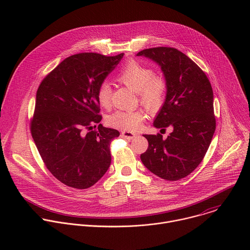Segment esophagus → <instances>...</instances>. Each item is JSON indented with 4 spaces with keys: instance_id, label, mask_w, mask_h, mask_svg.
<instances>
[{
    "instance_id": "obj_1",
    "label": "esophagus",
    "mask_w": 250,
    "mask_h": 250,
    "mask_svg": "<svg viewBox=\"0 0 250 250\" xmlns=\"http://www.w3.org/2000/svg\"><path fill=\"white\" fill-rule=\"evenodd\" d=\"M122 136H123V137H125V138H126V139H132V138H134V137L136 136V134H135V133H133V132H130V131H126V130H125V131H123V132H122Z\"/></svg>"
}]
</instances>
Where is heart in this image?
Segmentation results:
<instances>
[{
	"label": "heart",
	"mask_w": 250,
	"mask_h": 250,
	"mask_svg": "<svg viewBox=\"0 0 250 250\" xmlns=\"http://www.w3.org/2000/svg\"><path fill=\"white\" fill-rule=\"evenodd\" d=\"M117 80L136 92L140 103L149 111L158 110L167 91V83L162 76L137 61L128 62L117 75ZM112 90L109 83L104 82L97 91V100L103 108L111 104ZM145 116L139 111H117L106 118V124L112 127L133 131L144 122Z\"/></svg>",
	"instance_id": "1"
}]
</instances>
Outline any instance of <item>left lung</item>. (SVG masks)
I'll use <instances>...</instances> for the list:
<instances>
[{
  "instance_id": "obj_1",
  "label": "left lung",
  "mask_w": 250,
  "mask_h": 250,
  "mask_svg": "<svg viewBox=\"0 0 250 250\" xmlns=\"http://www.w3.org/2000/svg\"><path fill=\"white\" fill-rule=\"evenodd\" d=\"M155 61L167 83L166 99L153 125L173 131L145 134L147 150L140 155L144 165L156 176L177 181L202 162L216 130L211 85L204 71L186 54L173 47L144 49L137 56Z\"/></svg>"
}]
</instances>
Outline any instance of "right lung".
I'll return each instance as SVG.
<instances>
[{
    "mask_svg": "<svg viewBox=\"0 0 250 250\" xmlns=\"http://www.w3.org/2000/svg\"><path fill=\"white\" fill-rule=\"evenodd\" d=\"M123 56L71 55L38 89L31 135L46 168L68 187L90 188L111 165L110 145L120 132L100 124L97 91Z\"/></svg>",
    "mask_w": 250,
    "mask_h": 250,
    "instance_id": "add662e5",
    "label": "right lung"
}]
</instances>
